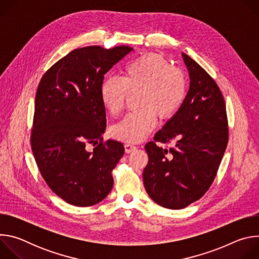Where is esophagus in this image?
Listing matches in <instances>:
<instances>
[{
  "mask_svg": "<svg viewBox=\"0 0 259 259\" xmlns=\"http://www.w3.org/2000/svg\"><path fill=\"white\" fill-rule=\"evenodd\" d=\"M124 146H125V152L127 154H130V153H132V152H134L136 150V146L131 144V143H126Z\"/></svg>",
  "mask_w": 259,
  "mask_h": 259,
  "instance_id": "esophagus-1",
  "label": "esophagus"
}]
</instances>
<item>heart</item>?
<instances>
[{"label": "heart", "mask_w": 259, "mask_h": 259, "mask_svg": "<svg viewBox=\"0 0 259 259\" xmlns=\"http://www.w3.org/2000/svg\"><path fill=\"white\" fill-rule=\"evenodd\" d=\"M140 91L139 109L128 114L112 129L115 138L136 143L143 140L161 120L172 118L186 101L187 76L163 56L149 53L130 61L124 68L123 78L106 77L100 85V98L108 112L119 115L129 92Z\"/></svg>", "instance_id": "1"}]
</instances>
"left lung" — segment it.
Wrapping results in <instances>:
<instances>
[{
    "label": "left lung",
    "instance_id": "left-lung-1",
    "mask_svg": "<svg viewBox=\"0 0 259 259\" xmlns=\"http://www.w3.org/2000/svg\"><path fill=\"white\" fill-rule=\"evenodd\" d=\"M190 90L178 113L145 144L149 163L143 170L146 193L160 206L182 209L209 190L229 140L226 102L209 73L182 53ZM157 142H175L163 149Z\"/></svg>",
    "mask_w": 259,
    "mask_h": 259
}]
</instances>
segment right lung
Masks as SVG:
<instances>
[{"instance_id": "obj_1", "label": "right lung", "mask_w": 259, "mask_h": 259, "mask_svg": "<svg viewBox=\"0 0 259 259\" xmlns=\"http://www.w3.org/2000/svg\"><path fill=\"white\" fill-rule=\"evenodd\" d=\"M132 50H72L44 73L38 86L32 154L48 187L70 205H95L113 189L112 171L125 150L119 141H102L106 119L100 85L105 73ZM88 143L95 146L92 152L87 150Z\"/></svg>"}]
</instances>
